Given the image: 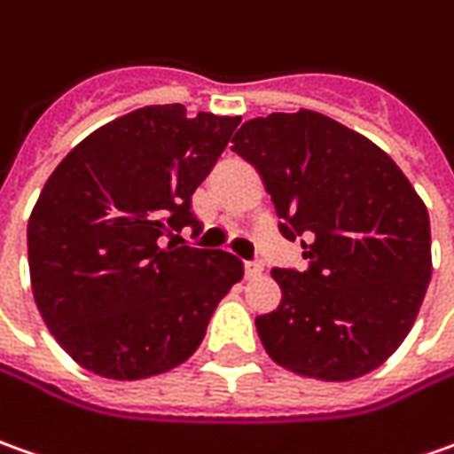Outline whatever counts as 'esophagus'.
<instances>
[{"instance_id":"34e87169","label":"esophagus","mask_w":454,"mask_h":454,"mask_svg":"<svg viewBox=\"0 0 454 454\" xmlns=\"http://www.w3.org/2000/svg\"><path fill=\"white\" fill-rule=\"evenodd\" d=\"M262 275V262L260 260H249V262H245V277L247 279H254V277Z\"/></svg>"}]
</instances>
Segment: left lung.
Masks as SVG:
<instances>
[{
	"instance_id": "8db88e82",
	"label": "left lung",
	"mask_w": 454,
	"mask_h": 454,
	"mask_svg": "<svg viewBox=\"0 0 454 454\" xmlns=\"http://www.w3.org/2000/svg\"><path fill=\"white\" fill-rule=\"evenodd\" d=\"M232 152L272 197L305 272L272 270L282 300L254 319L267 355L305 377L367 375L403 345L433 275L430 217L403 169L312 109L245 121Z\"/></svg>"
}]
</instances>
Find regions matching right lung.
<instances>
[{
  "mask_svg": "<svg viewBox=\"0 0 454 454\" xmlns=\"http://www.w3.org/2000/svg\"><path fill=\"white\" fill-rule=\"evenodd\" d=\"M237 124L209 112L187 117L182 105L142 106L82 139L47 179L27 224L32 292L84 370L160 375L205 340L245 270L224 249L175 239L184 227L202 230L192 194Z\"/></svg>",
  "mask_w": 454,
  "mask_h": 454,
  "instance_id": "1",
  "label": "right lung"
}]
</instances>
